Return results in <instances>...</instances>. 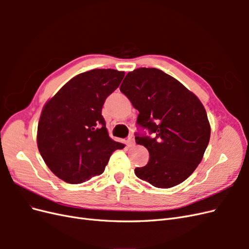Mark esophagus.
<instances>
[{"label":"esophagus","mask_w":249,"mask_h":249,"mask_svg":"<svg viewBox=\"0 0 249 249\" xmlns=\"http://www.w3.org/2000/svg\"><path fill=\"white\" fill-rule=\"evenodd\" d=\"M126 143H127V145H129V146H133V145L135 144V140H134L133 136H129V137H127Z\"/></svg>","instance_id":"1"}]
</instances>
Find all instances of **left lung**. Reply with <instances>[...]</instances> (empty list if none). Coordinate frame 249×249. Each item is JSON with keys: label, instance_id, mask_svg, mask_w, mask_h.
<instances>
[{"label": "left lung", "instance_id": "obj_1", "mask_svg": "<svg viewBox=\"0 0 249 249\" xmlns=\"http://www.w3.org/2000/svg\"><path fill=\"white\" fill-rule=\"evenodd\" d=\"M122 91L139 111L137 144L149 153L148 163L135 168L139 178L157 188H170L189 178L200 163L211 127L198 97L169 74L157 69L130 71Z\"/></svg>", "mask_w": 249, "mask_h": 249}]
</instances>
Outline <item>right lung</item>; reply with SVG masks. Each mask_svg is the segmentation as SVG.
Segmentation results:
<instances>
[{
    "label": "right lung",
    "instance_id": "add662e5",
    "mask_svg": "<svg viewBox=\"0 0 249 249\" xmlns=\"http://www.w3.org/2000/svg\"><path fill=\"white\" fill-rule=\"evenodd\" d=\"M124 71L92 70L72 78L44 105L37 146L51 171L69 184L100 176L112 153L124 147L109 137L102 115Z\"/></svg>",
    "mask_w": 249,
    "mask_h": 249
}]
</instances>
